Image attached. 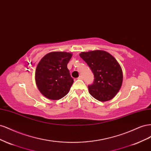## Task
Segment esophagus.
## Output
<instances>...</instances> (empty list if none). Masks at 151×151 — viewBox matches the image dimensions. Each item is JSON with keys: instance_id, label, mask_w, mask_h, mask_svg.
Wrapping results in <instances>:
<instances>
[{"instance_id": "34e87169", "label": "esophagus", "mask_w": 151, "mask_h": 151, "mask_svg": "<svg viewBox=\"0 0 151 151\" xmlns=\"http://www.w3.org/2000/svg\"><path fill=\"white\" fill-rule=\"evenodd\" d=\"M83 79V76H79V77H78V79H80V80H82Z\"/></svg>"}]
</instances>
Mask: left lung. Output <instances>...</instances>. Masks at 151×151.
Listing matches in <instances>:
<instances>
[{
  "label": "left lung",
  "instance_id": "obj_1",
  "mask_svg": "<svg viewBox=\"0 0 151 151\" xmlns=\"http://www.w3.org/2000/svg\"><path fill=\"white\" fill-rule=\"evenodd\" d=\"M79 55L94 74L93 83L88 86L90 94L99 101L115 97L123 81L122 68L116 59L103 50L81 52Z\"/></svg>",
  "mask_w": 151,
  "mask_h": 151
}]
</instances>
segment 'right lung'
Segmentation results:
<instances>
[{
    "mask_svg": "<svg viewBox=\"0 0 151 151\" xmlns=\"http://www.w3.org/2000/svg\"><path fill=\"white\" fill-rule=\"evenodd\" d=\"M72 54L53 52L42 58L36 67L35 81L40 93L48 99L58 100L68 93L74 83L67 68Z\"/></svg>",
    "mask_w": 151,
    "mask_h": 151,
    "instance_id": "1",
    "label": "right lung"
}]
</instances>
